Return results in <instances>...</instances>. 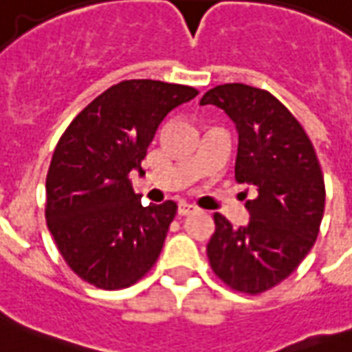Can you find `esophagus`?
Listing matches in <instances>:
<instances>
[{
	"label": "esophagus",
	"instance_id": "obj_1",
	"mask_svg": "<svg viewBox=\"0 0 352 352\" xmlns=\"http://www.w3.org/2000/svg\"><path fill=\"white\" fill-rule=\"evenodd\" d=\"M179 215H190L193 214V212H197V206L195 204H190V203H181L179 204Z\"/></svg>",
	"mask_w": 352,
	"mask_h": 352
}]
</instances>
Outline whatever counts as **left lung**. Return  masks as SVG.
<instances>
[{
	"instance_id": "1",
	"label": "left lung",
	"mask_w": 352,
	"mask_h": 352,
	"mask_svg": "<svg viewBox=\"0 0 352 352\" xmlns=\"http://www.w3.org/2000/svg\"><path fill=\"white\" fill-rule=\"evenodd\" d=\"M206 104L235 124V179L257 192L245 203L248 225L234 228L214 214L210 265L234 290L259 294L289 278L316 241L325 208L322 168L305 129L268 91L217 85L201 98Z\"/></svg>"
}]
</instances>
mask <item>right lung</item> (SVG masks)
Here are the masks:
<instances>
[{
  "instance_id": "obj_1",
  "label": "right lung",
  "mask_w": 352,
  "mask_h": 352,
  "mask_svg": "<svg viewBox=\"0 0 352 352\" xmlns=\"http://www.w3.org/2000/svg\"><path fill=\"white\" fill-rule=\"evenodd\" d=\"M199 95L188 85L124 80L96 96L60 138L47 173V226L71 270L104 290L126 289L153 267L177 204L142 206L131 171L160 122Z\"/></svg>"
}]
</instances>
